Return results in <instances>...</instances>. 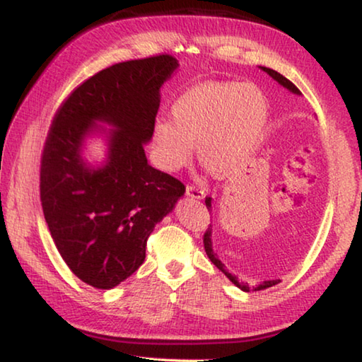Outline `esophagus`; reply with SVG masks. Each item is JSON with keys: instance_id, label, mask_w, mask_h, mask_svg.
Returning <instances> with one entry per match:
<instances>
[{"instance_id": "34e87169", "label": "esophagus", "mask_w": 362, "mask_h": 362, "mask_svg": "<svg viewBox=\"0 0 362 362\" xmlns=\"http://www.w3.org/2000/svg\"><path fill=\"white\" fill-rule=\"evenodd\" d=\"M187 196L193 199H204L206 198V189L196 187V185H187Z\"/></svg>"}]
</instances>
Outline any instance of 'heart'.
I'll return each mask as SVG.
<instances>
[{
	"mask_svg": "<svg viewBox=\"0 0 362 362\" xmlns=\"http://www.w3.org/2000/svg\"><path fill=\"white\" fill-rule=\"evenodd\" d=\"M269 103L250 83L207 81L193 86L170 107V121L151 129L153 158L166 173L185 168L196 145L199 161L218 177L241 169L267 134Z\"/></svg>",
	"mask_w": 362,
	"mask_h": 362,
	"instance_id": "1",
	"label": "heart"
}]
</instances>
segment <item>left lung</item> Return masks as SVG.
Returning <instances> with one entry per match:
<instances>
[{"label":"left lung","instance_id":"obj_1","mask_svg":"<svg viewBox=\"0 0 362 362\" xmlns=\"http://www.w3.org/2000/svg\"><path fill=\"white\" fill-rule=\"evenodd\" d=\"M260 69H262L263 71H265V73H268V75L272 76V78L274 79V81H278L281 86H283V88H286L287 90H291L292 94H297V95L302 94V93H300V90L297 89V86L293 84V83H291L287 78H284L283 75H281V73L274 71V70H272V69H267V66H260ZM206 206H207V209H212V198H206ZM204 249H206L207 257H209L214 265H216V267L220 269V272H223L225 276L228 278L233 284L240 287V289L244 291V292H249L250 289H252V291H262V289H267V287H272V286H274V284L281 283V279H272V281H263V283L257 284V286H254V287H249L247 283H241V281L238 279V278L235 276V274H231V273L228 272V269H225V265H223L222 262L218 260L217 254L214 252V249H212V228H207L206 233H204Z\"/></svg>","mask_w":362,"mask_h":362}]
</instances>
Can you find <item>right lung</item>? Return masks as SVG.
<instances>
[{
    "label": "right lung",
    "instance_id": "1",
    "mask_svg": "<svg viewBox=\"0 0 362 362\" xmlns=\"http://www.w3.org/2000/svg\"><path fill=\"white\" fill-rule=\"evenodd\" d=\"M177 69L168 54L115 64L78 86L54 116L41 156L42 212L66 265L95 289H113L137 272L155 225L185 193L180 180L150 166L144 150L161 86ZM94 133L107 137L100 167L82 158Z\"/></svg>",
    "mask_w": 362,
    "mask_h": 362
}]
</instances>
